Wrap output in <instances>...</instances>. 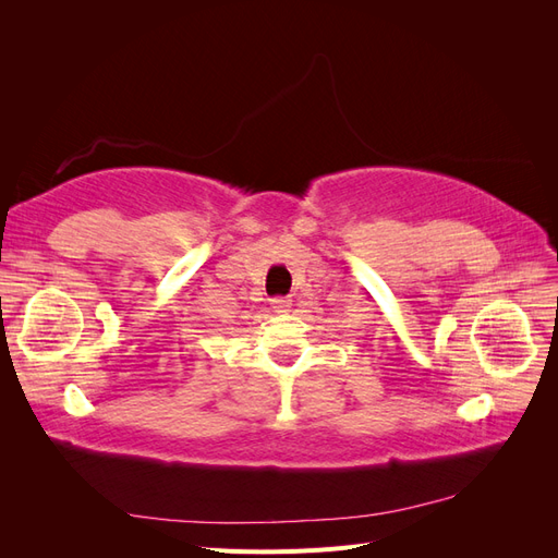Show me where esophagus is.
<instances>
[{
  "instance_id": "obj_1",
  "label": "esophagus",
  "mask_w": 558,
  "mask_h": 558,
  "mask_svg": "<svg viewBox=\"0 0 558 558\" xmlns=\"http://www.w3.org/2000/svg\"><path fill=\"white\" fill-rule=\"evenodd\" d=\"M269 305H272V310L277 312V314H286V312H291V298H272V302H269Z\"/></svg>"
}]
</instances>
